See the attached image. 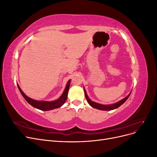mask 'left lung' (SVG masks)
Returning a JSON list of instances; mask_svg holds the SVG:
<instances>
[{
    "instance_id": "1",
    "label": "left lung",
    "mask_w": 157,
    "mask_h": 157,
    "mask_svg": "<svg viewBox=\"0 0 157 157\" xmlns=\"http://www.w3.org/2000/svg\"><path fill=\"white\" fill-rule=\"evenodd\" d=\"M84 90L85 97H86V99L88 103H89V105L95 109H99V110H102V111H111V110H113V109H115L118 107H119L121 105H122V104L127 100L128 98H129L130 95L131 94V93H130L129 95H128L126 98H124V99H122V100L118 101L115 103L111 104V105H102V104H99V103H96L94 101H92V100H90V99L88 98L86 90H85L84 88Z\"/></svg>"
}]
</instances>
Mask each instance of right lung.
<instances>
[{
  "mask_svg": "<svg viewBox=\"0 0 157 157\" xmlns=\"http://www.w3.org/2000/svg\"><path fill=\"white\" fill-rule=\"evenodd\" d=\"M70 82H71V80H69V81L67 83V85H66V87L65 88L64 92H63L62 95L55 101H37L35 100V99H33L28 96H27L23 92L21 89L20 87L19 86V85H17V87L19 88V90H20L21 95L23 97L25 98V100L29 103L31 105H32L33 107L36 108L38 109H40L41 111H50L52 110V109L59 108L61 106H62L65 101L67 100V94L69 92V89L70 86Z\"/></svg>",
  "mask_w": 157,
  "mask_h": 157,
  "instance_id": "obj_1",
  "label": "right lung"
}]
</instances>
